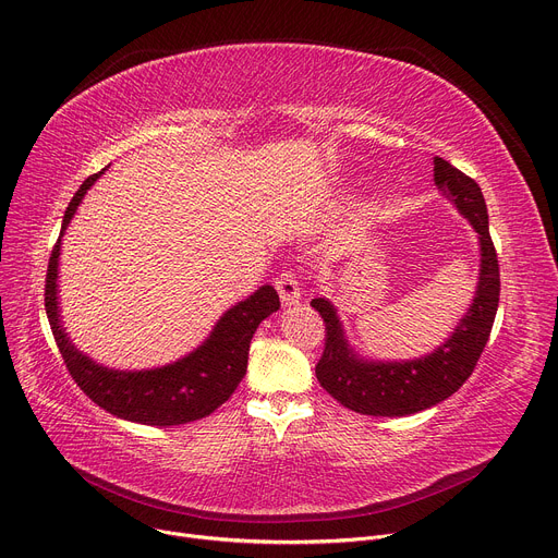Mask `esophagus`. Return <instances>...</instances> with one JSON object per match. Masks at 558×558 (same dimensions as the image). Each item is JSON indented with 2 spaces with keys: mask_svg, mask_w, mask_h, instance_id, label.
<instances>
[{
  "mask_svg": "<svg viewBox=\"0 0 558 558\" xmlns=\"http://www.w3.org/2000/svg\"><path fill=\"white\" fill-rule=\"evenodd\" d=\"M276 289H278V295L284 307H291V305H299L301 301V287L299 282H295V278L291 274H282L278 280H276Z\"/></svg>",
  "mask_w": 558,
  "mask_h": 558,
  "instance_id": "esophagus-1",
  "label": "esophagus"
}]
</instances>
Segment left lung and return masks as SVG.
<instances>
[{
  "label": "left lung",
  "mask_w": 558,
  "mask_h": 558,
  "mask_svg": "<svg viewBox=\"0 0 558 558\" xmlns=\"http://www.w3.org/2000/svg\"><path fill=\"white\" fill-rule=\"evenodd\" d=\"M433 179L441 197L449 199L473 227L480 244V274L473 301L451 337L417 359H369L350 343L333 303L327 299L312 301L327 329L316 379L333 399L361 415L405 417L449 399L471 377L494 327L500 301V271L489 235L485 197L471 177L439 157L433 159Z\"/></svg>",
  "instance_id": "8db88e82"
}]
</instances>
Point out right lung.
<instances>
[{
    "instance_id": "1",
    "label": "right lung",
    "mask_w": 558,
    "mask_h": 558,
    "mask_svg": "<svg viewBox=\"0 0 558 558\" xmlns=\"http://www.w3.org/2000/svg\"><path fill=\"white\" fill-rule=\"evenodd\" d=\"M107 168L85 179L62 217V229L49 259L45 287V307L53 339L71 377L107 413L147 426H179L202 420L225 403L244 379L248 348L257 325L280 310L278 291L271 284L255 289L244 301L235 303L219 316L202 345L159 367H107L81 352L69 339L60 316V246L64 231L83 204L87 191L105 174Z\"/></svg>"
}]
</instances>
